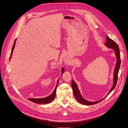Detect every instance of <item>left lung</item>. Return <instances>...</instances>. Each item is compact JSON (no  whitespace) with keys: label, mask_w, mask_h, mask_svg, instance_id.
Wrapping results in <instances>:
<instances>
[{"label":"left lung","mask_w":128,"mask_h":128,"mask_svg":"<svg viewBox=\"0 0 128 128\" xmlns=\"http://www.w3.org/2000/svg\"><path fill=\"white\" fill-rule=\"evenodd\" d=\"M105 46L108 47L110 49H112L115 51V54L116 56V58H117V61H116V64L115 66V70H114V83H113V86H112V88H111L110 90V91L109 93H110L114 89H115V86H116L117 82V78H118V72L119 70V68H120V63H121V61H120V52H119V47L117 45V44L112 40V39H111L108 36L106 37V42L105 43ZM72 90H73V93L74 94V96L76 98V99L77 100V101L81 103L82 104H84L86 105H92L93 104H97L99 102H100V101H102L103 100H104L106 97H105L104 98L100 100H98V101H95V102H90V101H88L86 100H85L84 98H83V97L82 96L81 93H80V91L79 90V89L78 88V86L77 85V84H76V82L74 81V80H72Z\"/></svg>","instance_id":"left-lung-1"}]
</instances>
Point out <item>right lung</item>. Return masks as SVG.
Wrapping results in <instances>:
<instances>
[{
	"label": "right lung",
	"mask_w": 128,
	"mask_h": 128,
	"mask_svg": "<svg viewBox=\"0 0 128 128\" xmlns=\"http://www.w3.org/2000/svg\"><path fill=\"white\" fill-rule=\"evenodd\" d=\"M16 39L15 40V41L14 42V44H13V46L12 48V50H11V54H10V60L11 58L12 55V52L13 50H14V46H15V44H16ZM62 70V74L64 72V68H63L61 69ZM58 80L59 79L57 80V83H56V88L54 90L53 92L51 94H50V96H47L46 98H30L28 99L29 100H30V101L34 102L36 103H38V104H48L50 102H51L52 100L54 99L55 97H56V88L58 86Z\"/></svg>",
	"instance_id": "add662e5"
}]
</instances>
